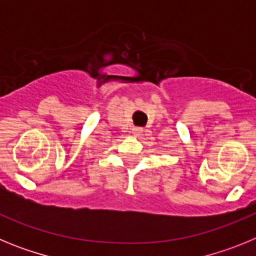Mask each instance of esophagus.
I'll use <instances>...</instances> for the list:
<instances>
[{
  "mask_svg": "<svg viewBox=\"0 0 256 256\" xmlns=\"http://www.w3.org/2000/svg\"><path fill=\"white\" fill-rule=\"evenodd\" d=\"M142 132H144V130L140 128V126H136V128H133L132 130V133L136 136V137H137V136H141Z\"/></svg>",
  "mask_w": 256,
  "mask_h": 256,
  "instance_id": "1",
  "label": "esophagus"
}]
</instances>
